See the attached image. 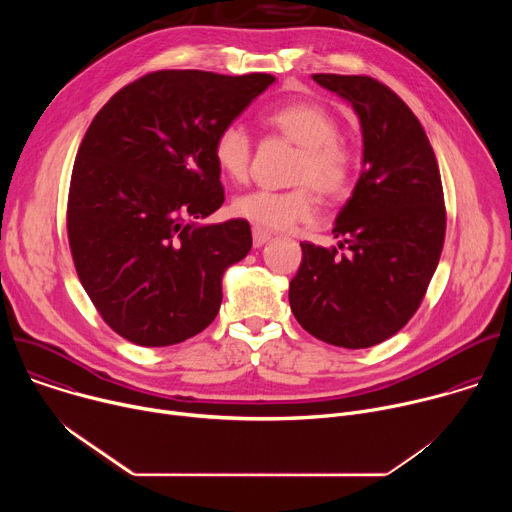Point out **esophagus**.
I'll return each instance as SVG.
<instances>
[{"label": "esophagus", "instance_id": "obj_1", "mask_svg": "<svg viewBox=\"0 0 512 512\" xmlns=\"http://www.w3.org/2000/svg\"><path fill=\"white\" fill-rule=\"evenodd\" d=\"M267 241H271V233H267L263 229H253V245L255 247H263Z\"/></svg>", "mask_w": 512, "mask_h": 512}]
</instances>
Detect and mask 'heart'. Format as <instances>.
<instances>
[{
	"instance_id": "1",
	"label": "heart",
	"mask_w": 512,
	"mask_h": 512,
	"mask_svg": "<svg viewBox=\"0 0 512 512\" xmlns=\"http://www.w3.org/2000/svg\"><path fill=\"white\" fill-rule=\"evenodd\" d=\"M267 121L302 148L296 164L294 190L275 192L255 188L233 200V212L257 229L285 231L316 216L318 202L312 186L328 198L342 196L352 180V158L338 139L336 119L314 103H291L275 109ZM214 162L227 178H245L251 162V137L241 123H229L212 143Z\"/></svg>"
}]
</instances>
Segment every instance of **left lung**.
<instances>
[{
	"mask_svg": "<svg viewBox=\"0 0 512 512\" xmlns=\"http://www.w3.org/2000/svg\"><path fill=\"white\" fill-rule=\"evenodd\" d=\"M350 103L362 133V170L334 221L338 248L302 243L289 306L306 332L342 348H369L419 308L440 261L446 208L440 168L411 109L371 77L314 75Z\"/></svg>",
	"mask_w": 512,
	"mask_h": 512,
	"instance_id": "8db88e82",
	"label": "left lung"
}]
</instances>
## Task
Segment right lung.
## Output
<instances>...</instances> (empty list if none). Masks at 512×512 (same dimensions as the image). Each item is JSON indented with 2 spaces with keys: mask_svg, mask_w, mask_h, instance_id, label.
<instances>
[{
  "mask_svg": "<svg viewBox=\"0 0 512 512\" xmlns=\"http://www.w3.org/2000/svg\"><path fill=\"white\" fill-rule=\"evenodd\" d=\"M273 83L158 70L89 125L70 178L68 241L91 302L129 342H184L221 310L223 275L253 239L243 218L198 223L225 202L212 143Z\"/></svg>",
  "mask_w": 512,
  "mask_h": 512,
  "instance_id": "1",
  "label": "right lung"
}]
</instances>
